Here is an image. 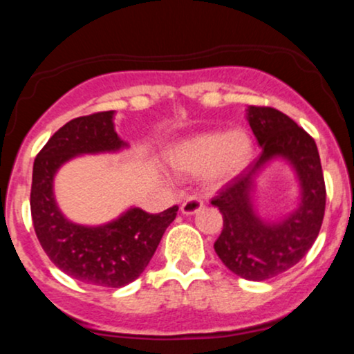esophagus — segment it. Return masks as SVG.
Wrapping results in <instances>:
<instances>
[{"instance_id": "1", "label": "esophagus", "mask_w": 354, "mask_h": 354, "mask_svg": "<svg viewBox=\"0 0 354 354\" xmlns=\"http://www.w3.org/2000/svg\"><path fill=\"white\" fill-rule=\"evenodd\" d=\"M203 206H205V203H203V200L201 198H198V196H189L188 200L186 201H183V205H181V213L183 214H194V213H198V211H200Z\"/></svg>"}]
</instances>
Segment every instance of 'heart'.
<instances>
[{"label":"heart","instance_id":"1","mask_svg":"<svg viewBox=\"0 0 354 354\" xmlns=\"http://www.w3.org/2000/svg\"><path fill=\"white\" fill-rule=\"evenodd\" d=\"M253 154V143L243 129L205 131L180 141L169 151V163L181 171L203 174L211 180L228 181L246 168Z\"/></svg>","mask_w":354,"mask_h":354}]
</instances>
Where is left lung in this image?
<instances>
[{
  "label": "left lung",
  "mask_w": 354,
  "mask_h": 354,
  "mask_svg": "<svg viewBox=\"0 0 354 354\" xmlns=\"http://www.w3.org/2000/svg\"><path fill=\"white\" fill-rule=\"evenodd\" d=\"M246 120L263 151L211 200L223 214V231L214 251L234 274L265 281L293 268L318 238L326 188L315 140L290 116L274 108L250 106ZM278 157L299 178L300 201L286 217L268 222L255 213L252 193L255 178Z\"/></svg>",
  "instance_id": "obj_1"
}]
</instances>
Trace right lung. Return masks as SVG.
<instances>
[{
	"label": "right lung",
	"mask_w": 354,
	"mask_h": 354,
	"mask_svg": "<svg viewBox=\"0 0 354 354\" xmlns=\"http://www.w3.org/2000/svg\"><path fill=\"white\" fill-rule=\"evenodd\" d=\"M115 111L71 120L53 135L33 165L31 218L44 253L63 273L81 283L121 288L145 271L178 206L149 214L129 208L101 226L76 225L61 213L53 183L66 161L81 154L116 153L128 148L115 131Z\"/></svg>",
	"instance_id": "right-lung-1"
}]
</instances>
